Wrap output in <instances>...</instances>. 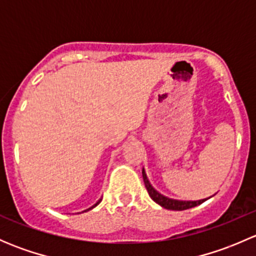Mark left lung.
Returning a JSON list of instances; mask_svg holds the SVG:
<instances>
[{
  "label": "left lung",
  "mask_w": 256,
  "mask_h": 256,
  "mask_svg": "<svg viewBox=\"0 0 256 256\" xmlns=\"http://www.w3.org/2000/svg\"><path fill=\"white\" fill-rule=\"evenodd\" d=\"M142 178H144V187H146L147 192H148L150 197L152 198L154 202H156L157 204L161 206L162 208L170 209V210H186V209H190L196 207V206L202 204L203 202L209 200V198H204V200H174V198H168L166 196L161 194L158 190H154L152 187V184L150 183L148 178H147L146 172H144V168H142Z\"/></svg>",
  "instance_id": "1"
}]
</instances>
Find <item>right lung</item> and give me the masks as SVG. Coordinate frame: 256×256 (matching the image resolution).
I'll return each mask as SVG.
<instances>
[{
    "label": "right lung",
    "instance_id": "1",
    "mask_svg": "<svg viewBox=\"0 0 256 256\" xmlns=\"http://www.w3.org/2000/svg\"><path fill=\"white\" fill-rule=\"evenodd\" d=\"M100 202H102V198H100V200H98V202H96V203H95V204H94V206H92V207H90V208L85 209V210H82V213H84V212H86V210H90V209H92V208H94V207H96V206H98V204H99V203H100Z\"/></svg>",
    "mask_w": 256,
    "mask_h": 256
}]
</instances>
